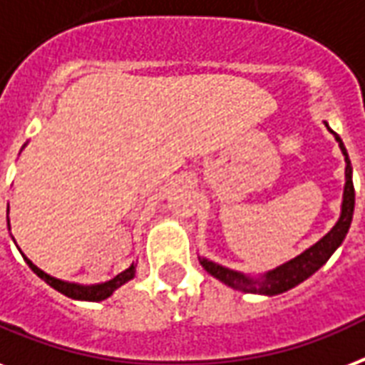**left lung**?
Listing matches in <instances>:
<instances>
[{"instance_id":"1","label":"left lung","mask_w":365,"mask_h":365,"mask_svg":"<svg viewBox=\"0 0 365 365\" xmlns=\"http://www.w3.org/2000/svg\"><path fill=\"white\" fill-rule=\"evenodd\" d=\"M325 126H327V124H325ZM331 132H333V130H331ZM333 135H335V139L339 141V147H341V151H343L344 158H346V170H344L346 183H344L343 195V212H341V218H339V222L335 224V227H333L324 239H319L314 247L304 250L302 255H299V257L293 258V260H289L287 264H283L279 268L268 272L262 279H250V277L239 274V272H233V269H227L224 268V266H218V264L210 262L207 258H201L202 268L207 269L208 274L214 275L216 279H220L222 283H226V285H230L232 289L243 291V293L279 294L289 291V289H293L294 285H299V283H302L304 279H308L314 272H318V269L329 260L331 255L337 250L339 245L343 243V239L346 237L350 222H352V212H354V183H352V166H350L349 153L344 149L343 141H341V138H339L337 133L333 132Z\"/></svg>"}]
</instances>
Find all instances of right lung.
Segmentation results:
<instances>
[{
  "instance_id": "1",
  "label": "right lung",
  "mask_w": 365,
  "mask_h": 365,
  "mask_svg": "<svg viewBox=\"0 0 365 365\" xmlns=\"http://www.w3.org/2000/svg\"><path fill=\"white\" fill-rule=\"evenodd\" d=\"M26 264L30 266V269L34 272L38 277H41L47 285H51L55 291H59L63 293L65 297H71V299H76V300H105L107 297L113 294V291L124 285L126 282H130L135 272H133V266H130L128 269H124L122 274H118L115 279H110V282H105V283H99V285H91V287H83V285H76V283H66V282H61V279H55L51 275H47L46 272H41L38 266L30 262L26 257H24Z\"/></svg>"
}]
</instances>
